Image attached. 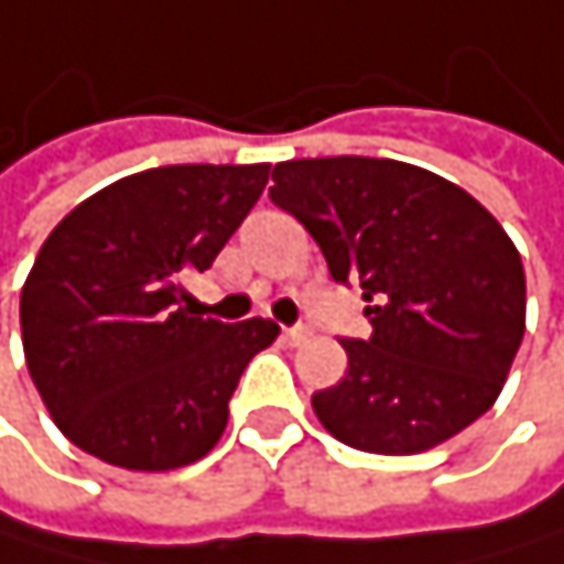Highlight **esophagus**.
<instances>
[{
    "mask_svg": "<svg viewBox=\"0 0 564 564\" xmlns=\"http://www.w3.org/2000/svg\"><path fill=\"white\" fill-rule=\"evenodd\" d=\"M311 334H314V324H311L307 317H304V321H297L294 327H284V340H288V344H294V347H297V344H304Z\"/></svg>",
    "mask_w": 564,
    "mask_h": 564,
    "instance_id": "1",
    "label": "esophagus"
}]
</instances>
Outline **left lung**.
<instances>
[{
	"mask_svg": "<svg viewBox=\"0 0 564 564\" xmlns=\"http://www.w3.org/2000/svg\"><path fill=\"white\" fill-rule=\"evenodd\" d=\"M270 199L368 301L371 334L340 340L347 375L311 398L337 441L414 455L495 404L525 337V270L475 196L411 163L324 156L276 163Z\"/></svg>",
	"mask_w": 564,
	"mask_h": 564,
	"instance_id": "1",
	"label": "left lung"
}]
</instances>
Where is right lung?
<instances>
[{
    "label": "right lung",
    "instance_id": "right-lung-1",
    "mask_svg": "<svg viewBox=\"0 0 564 564\" xmlns=\"http://www.w3.org/2000/svg\"><path fill=\"white\" fill-rule=\"evenodd\" d=\"M267 176L270 163L143 170L50 234L19 321L32 384L76 448L116 468L170 471L220 441L243 368L280 327L193 317L180 284L217 260Z\"/></svg>",
    "mask_w": 564,
    "mask_h": 564
}]
</instances>
